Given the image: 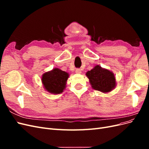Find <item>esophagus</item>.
<instances>
[{"label":"esophagus","instance_id":"esophagus-1","mask_svg":"<svg viewBox=\"0 0 149 149\" xmlns=\"http://www.w3.org/2000/svg\"><path fill=\"white\" fill-rule=\"evenodd\" d=\"M75 72H76V73H77V74H80L81 73V70L80 69H76V70H75Z\"/></svg>","mask_w":149,"mask_h":149}]
</instances>
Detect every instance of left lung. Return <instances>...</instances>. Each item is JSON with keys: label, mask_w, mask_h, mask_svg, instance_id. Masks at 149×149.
Instances as JSON below:
<instances>
[{"label": "left lung", "mask_w": 149, "mask_h": 149, "mask_svg": "<svg viewBox=\"0 0 149 149\" xmlns=\"http://www.w3.org/2000/svg\"><path fill=\"white\" fill-rule=\"evenodd\" d=\"M93 89L102 93L109 92L116 86L115 77L112 72L102 69L99 65L86 73Z\"/></svg>", "instance_id": "left-lung-1"}]
</instances>
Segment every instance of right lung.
Masks as SVG:
<instances>
[{"label":"right lung","instance_id":"right-lung-1","mask_svg":"<svg viewBox=\"0 0 149 149\" xmlns=\"http://www.w3.org/2000/svg\"><path fill=\"white\" fill-rule=\"evenodd\" d=\"M68 77L69 75L66 72L55 68L43 75L42 82L47 91L53 94H60L65 89Z\"/></svg>","mask_w":149,"mask_h":149}]
</instances>
